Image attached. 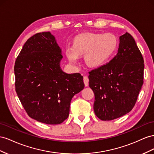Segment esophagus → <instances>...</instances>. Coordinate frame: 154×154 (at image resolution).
Instances as JSON below:
<instances>
[{
  "mask_svg": "<svg viewBox=\"0 0 154 154\" xmlns=\"http://www.w3.org/2000/svg\"><path fill=\"white\" fill-rule=\"evenodd\" d=\"M84 82H85V86H88L89 85V79L88 77L87 76H85L84 77Z\"/></svg>",
  "mask_w": 154,
  "mask_h": 154,
  "instance_id": "esophagus-1",
  "label": "esophagus"
}]
</instances>
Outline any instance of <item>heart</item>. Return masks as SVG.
<instances>
[{
	"label": "heart",
	"instance_id": "obj_1",
	"mask_svg": "<svg viewBox=\"0 0 154 154\" xmlns=\"http://www.w3.org/2000/svg\"><path fill=\"white\" fill-rule=\"evenodd\" d=\"M117 41L112 33H86L74 39L72 48L66 49V55L70 63L77 64L79 57L85 55L86 63L98 67L106 63L115 52Z\"/></svg>",
	"mask_w": 154,
	"mask_h": 154
}]
</instances>
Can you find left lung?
Returning <instances> with one entry per match:
<instances>
[{
  "mask_svg": "<svg viewBox=\"0 0 154 154\" xmlns=\"http://www.w3.org/2000/svg\"><path fill=\"white\" fill-rule=\"evenodd\" d=\"M144 60L133 37H119L117 54L106 64L90 72L96 116L110 121L130 112L143 85Z\"/></svg>",
  "mask_w": 154,
  "mask_h": 154,
  "instance_id": "8db88e82",
  "label": "left lung"
}]
</instances>
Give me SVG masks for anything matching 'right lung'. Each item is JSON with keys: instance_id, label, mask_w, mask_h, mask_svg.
<instances>
[{"instance_id": "right-lung-1", "label": "right lung", "mask_w": 154, "mask_h": 154, "mask_svg": "<svg viewBox=\"0 0 154 154\" xmlns=\"http://www.w3.org/2000/svg\"><path fill=\"white\" fill-rule=\"evenodd\" d=\"M62 50L49 32L26 41L16 59L15 90L28 115L47 125L60 124L68 117L73 97L85 88L80 73L60 68Z\"/></svg>"}]
</instances>
